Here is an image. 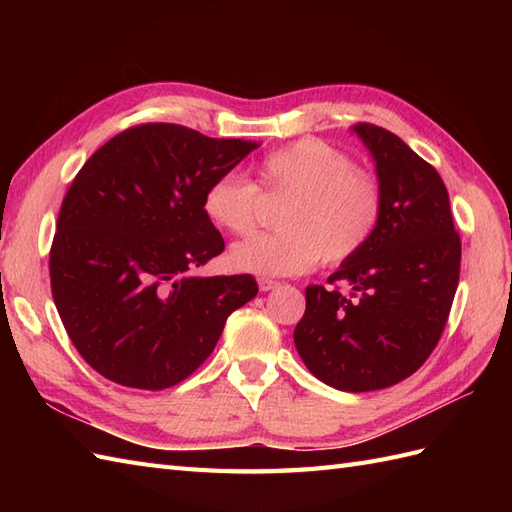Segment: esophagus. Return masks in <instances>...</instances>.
<instances>
[{
    "label": "esophagus",
    "mask_w": 512,
    "mask_h": 512,
    "mask_svg": "<svg viewBox=\"0 0 512 512\" xmlns=\"http://www.w3.org/2000/svg\"><path fill=\"white\" fill-rule=\"evenodd\" d=\"M257 284H259V290H262V292H268V290H275V288L279 286L275 279H268V277H262V279H259V281H257Z\"/></svg>",
    "instance_id": "esophagus-1"
}]
</instances>
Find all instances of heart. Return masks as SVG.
Returning <instances> with one entry per match:
<instances>
[{"label":"heart","instance_id":"b5f03b06","mask_svg":"<svg viewBox=\"0 0 512 512\" xmlns=\"http://www.w3.org/2000/svg\"><path fill=\"white\" fill-rule=\"evenodd\" d=\"M257 184L222 173L206 184L202 211L220 231L242 235L262 195H284L277 233L250 235L228 253V264L262 277L299 275L319 262L341 264L369 239L383 213V187L374 173L321 138H301L257 162Z\"/></svg>","mask_w":512,"mask_h":512}]
</instances>
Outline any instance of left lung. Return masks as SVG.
I'll use <instances>...</instances> for the list:
<instances>
[{"mask_svg": "<svg viewBox=\"0 0 512 512\" xmlns=\"http://www.w3.org/2000/svg\"><path fill=\"white\" fill-rule=\"evenodd\" d=\"M352 129L376 162L383 213L372 239L328 277L334 288H306L295 345L325 385L358 394L396 385L427 361L458 290L462 244L440 173L387 129Z\"/></svg>", "mask_w": 512, "mask_h": 512, "instance_id": "obj_1", "label": "left lung"}]
</instances>
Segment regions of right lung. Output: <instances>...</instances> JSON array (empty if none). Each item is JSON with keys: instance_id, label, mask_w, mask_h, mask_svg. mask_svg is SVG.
Wrapping results in <instances>:
<instances>
[{"instance_id": "1", "label": "right lung", "mask_w": 512, "mask_h": 512, "mask_svg": "<svg viewBox=\"0 0 512 512\" xmlns=\"http://www.w3.org/2000/svg\"><path fill=\"white\" fill-rule=\"evenodd\" d=\"M257 143L171 123L125 129L65 193L50 248L54 306L92 369L134 389L191 376L228 314L257 295L253 275L195 277L224 250L202 211L213 178Z\"/></svg>"}]
</instances>
